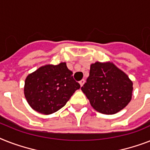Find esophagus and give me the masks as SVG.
I'll return each mask as SVG.
<instances>
[{"label": "esophagus", "mask_w": 150, "mask_h": 150, "mask_svg": "<svg viewBox=\"0 0 150 150\" xmlns=\"http://www.w3.org/2000/svg\"><path fill=\"white\" fill-rule=\"evenodd\" d=\"M85 80H84V79H82V80H81V81H79V84H80V86H83V85H84V83H85Z\"/></svg>", "instance_id": "esophagus-1"}]
</instances>
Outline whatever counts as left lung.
I'll return each instance as SVG.
<instances>
[{
  "label": "left lung",
  "instance_id": "obj_1",
  "mask_svg": "<svg viewBox=\"0 0 150 150\" xmlns=\"http://www.w3.org/2000/svg\"><path fill=\"white\" fill-rule=\"evenodd\" d=\"M132 81L111 62L90 65L89 76L81 88L93 109L112 115L123 109L132 99Z\"/></svg>",
  "mask_w": 150,
  "mask_h": 150
}]
</instances>
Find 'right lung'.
<instances>
[{
    "instance_id": "right-lung-1",
    "label": "right lung",
    "mask_w": 150,
    "mask_h": 150,
    "mask_svg": "<svg viewBox=\"0 0 150 150\" xmlns=\"http://www.w3.org/2000/svg\"><path fill=\"white\" fill-rule=\"evenodd\" d=\"M72 74L66 62L45 64L29 74L24 87L29 105L44 115H50L62 109L80 88Z\"/></svg>"
}]
</instances>
